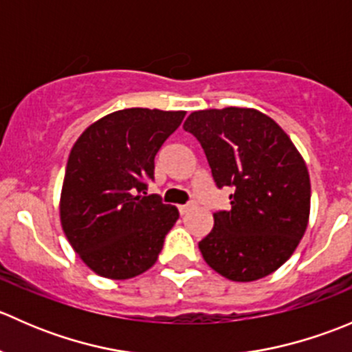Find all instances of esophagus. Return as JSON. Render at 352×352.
Here are the masks:
<instances>
[{
    "mask_svg": "<svg viewBox=\"0 0 352 352\" xmlns=\"http://www.w3.org/2000/svg\"><path fill=\"white\" fill-rule=\"evenodd\" d=\"M192 208H194V204H182V206H179V211H180V214H187V212H189Z\"/></svg>",
    "mask_w": 352,
    "mask_h": 352,
    "instance_id": "1",
    "label": "esophagus"
}]
</instances>
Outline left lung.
<instances>
[{
  "label": "left lung",
  "mask_w": 352,
  "mask_h": 352,
  "mask_svg": "<svg viewBox=\"0 0 352 352\" xmlns=\"http://www.w3.org/2000/svg\"><path fill=\"white\" fill-rule=\"evenodd\" d=\"M202 146L228 211L199 242L209 267L239 283L265 278L291 257L310 214V177L287 134L254 109H209L184 122Z\"/></svg>",
  "instance_id": "1"
}]
</instances>
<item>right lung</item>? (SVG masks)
<instances>
[{"label": "right lung", "mask_w": 352, "mask_h": 352, "mask_svg": "<svg viewBox=\"0 0 352 352\" xmlns=\"http://www.w3.org/2000/svg\"><path fill=\"white\" fill-rule=\"evenodd\" d=\"M186 112L124 109L91 124L67 158L61 225L71 247L98 276L129 279L158 258L179 219L175 206L148 196L155 156Z\"/></svg>", "instance_id": "1"}]
</instances>
